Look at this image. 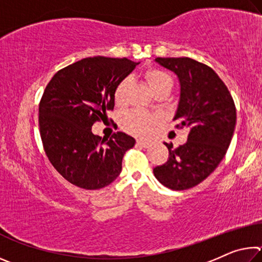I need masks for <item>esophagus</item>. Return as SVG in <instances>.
Masks as SVG:
<instances>
[{
  "instance_id": "obj_1",
  "label": "esophagus",
  "mask_w": 262,
  "mask_h": 262,
  "mask_svg": "<svg viewBox=\"0 0 262 262\" xmlns=\"http://www.w3.org/2000/svg\"><path fill=\"white\" fill-rule=\"evenodd\" d=\"M150 142L148 141H143V140H137L136 141V145H139V147H142V148H148L150 147Z\"/></svg>"
}]
</instances>
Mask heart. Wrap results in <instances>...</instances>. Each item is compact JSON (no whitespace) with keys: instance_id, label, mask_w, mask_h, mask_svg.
Segmentation results:
<instances>
[{"instance_id":"1","label":"heart","mask_w":262,"mask_h":262,"mask_svg":"<svg viewBox=\"0 0 262 262\" xmlns=\"http://www.w3.org/2000/svg\"><path fill=\"white\" fill-rule=\"evenodd\" d=\"M143 76L145 81L148 82L149 86L154 91V94L161 90H171L172 88V78L170 75L164 72V70L157 68H149L144 72ZM129 88V82L123 79L118 84L114 91V101L118 106H122L126 104L127 100V91ZM156 121L154 115L147 114L142 111H133L127 113L122 118V127L127 132L137 136H145L150 133V128Z\"/></svg>"}]
</instances>
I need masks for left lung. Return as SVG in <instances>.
Masks as SVG:
<instances>
[{
	"label": "left lung",
	"instance_id": "8db88e82",
	"mask_svg": "<svg viewBox=\"0 0 262 262\" xmlns=\"http://www.w3.org/2000/svg\"><path fill=\"white\" fill-rule=\"evenodd\" d=\"M156 62L178 76L180 98L173 120L188 127L187 142L168 149V159L154 174L173 190L192 188L214 172L227 154L236 127L233 99L224 82L208 66L189 57H157Z\"/></svg>",
	"mask_w": 262,
	"mask_h": 262
}]
</instances>
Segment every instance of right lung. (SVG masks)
Segmentation results:
<instances>
[{
  "mask_svg": "<svg viewBox=\"0 0 262 262\" xmlns=\"http://www.w3.org/2000/svg\"><path fill=\"white\" fill-rule=\"evenodd\" d=\"M139 62L86 57L57 72L39 104L43 150L55 170L70 184L99 189L118 178L123 155L134 137L122 132L101 139L91 132L96 121L114 108L115 88Z\"/></svg>",
  "mask_w": 262,
  "mask_h": 262,
  "instance_id": "add662e5",
  "label": "right lung"
}]
</instances>
